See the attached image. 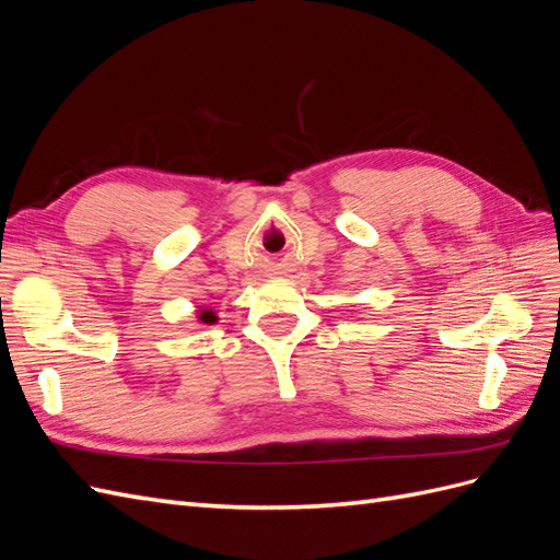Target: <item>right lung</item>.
<instances>
[{"instance_id": "1", "label": "right lung", "mask_w": 560, "mask_h": 560, "mask_svg": "<svg viewBox=\"0 0 560 560\" xmlns=\"http://www.w3.org/2000/svg\"><path fill=\"white\" fill-rule=\"evenodd\" d=\"M196 319H198V325H217V313L212 311V308H208V306H202L198 313H196Z\"/></svg>"}]
</instances>
